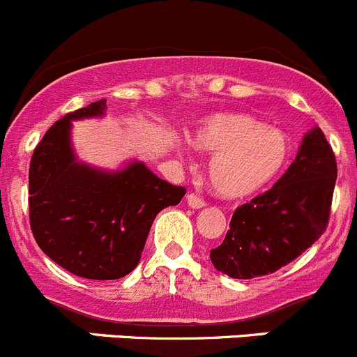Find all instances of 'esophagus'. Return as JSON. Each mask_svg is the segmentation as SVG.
Wrapping results in <instances>:
<instances>
[{
	"label": "esophagus",
	"mask_w": 357,
	"mask_h": 357,
	"mask_svg": "<svg viewBox=\"0 0 357 357\" xmlns=\"http://www.w3.org/2000/svg\"><path fill=\"white\" fill-rule=\"evenodd\" d=\"M188 205L192 206V208H203V206L206 205V202L202 198V196L195 195V192H189V195H188Z\"/></svg>",
	"instance_id": "esophagus-1"
}]
</instances>
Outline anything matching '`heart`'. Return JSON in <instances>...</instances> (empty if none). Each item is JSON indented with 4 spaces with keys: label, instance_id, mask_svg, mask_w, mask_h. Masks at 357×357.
<instances>
[{
    "label": "heart",
    "instance_id": "obj_1",
    "mask_svg": "<svg viewBox=\"0 0 357 357\" xmlns=\"http://www.w3.org/2000/svg\"><path fill=\"white\" fill-rule=\"evenodd\" d=\"M213 155L208 176L220 196L243 199L266 189L287 166L289 138L247 114L206 119L192 138Z\"/></svg>",
    "mask_w": 357,
    "mask_h": 357
}]
</instances>
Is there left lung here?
Wrapping results in <instances>:
<instances>
[{
    "instance_id": "left-lung-1",
    "label": "left lung",
    "mask_w": 357,
    "mask_h": 357,
    "mask_svg": "<svg viewBox=\"0 0 357 357\" xmlns=\"http://www.w3.org/2000/svg\"><path fill=\"white\" fill-rule=\"evenodd\" d=\"M335 182V152L314 128L277 184L235 210L226 238L210 252L213 266L254 278L289 264L326 231Z\"/></svg>"
}]
</instances>
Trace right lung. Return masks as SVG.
<instances>
[{
	"label": "right lung",
	"instance_id": "obj_1",
	"mask_svg": "<svg viewBox=\"0 0 357 357\" xmlns=\"http://www.w3.org/2000/svg\"><path fill=\"white\" fill-rule=\"evenodd\" d=\"M105 101L54 122L29 162V224L36 243L54 263L91 280L131 273L155 215L185 195L144 162L108 173L75 161L71 121L101 115Z\"/></svg>",
	"mask_w": 357,
	"mask_h": 357
}]
</instances>
